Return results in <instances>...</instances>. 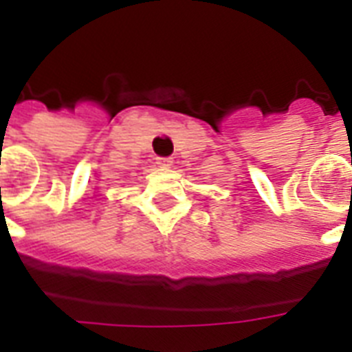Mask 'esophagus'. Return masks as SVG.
I'll use <instances>...</instances> for the list:
<instances>
[{
  "instance_id": "34e87169",
  "label": "esophagus",
  "mask_w": 352,
  "mask_h": 352,
  "mask_svg": "<svg viewBox=\"0 0 352 352\" xmlns=\"http://www.w3.org/2000/svg\"><path fill=\"white\" fill-rule=\"evenodd\" d=\"M157 164L160 167H164V169H169V167L173 166V158H158Z\"/></svg>"
}]
</instances>
